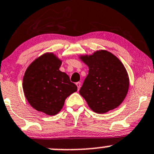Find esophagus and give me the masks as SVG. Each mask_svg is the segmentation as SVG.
<instances>
[{"mask_svg":"<svg viewBox=\"0 0 154 154\" xmlns=\"http://www.w3.org/2000/svg\"><path fill=\"white\" fill-rule=\"evenodd\" d=\"M76 85H77L78 90L80 89V87H81V83H80V82H77V83H76Z\"/></svg>","mask_w":154,"mask_h":154,"instance_id":"1","label":"esophagus"}]
</instances>
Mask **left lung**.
Here are the masks:
<instances>
[{
    "mask_svg": "<svg viewBox=\"0 0 154 154\" xmlns=\"http://www.w3.org/2000/svg\"><path fill=\"white\" fill-rule=\"evenodd\" d=\"M80 59L89 68L80 90L89 108L98 114L117 108L125 100L130 85L122 62L105 50L80 55Z\"/></svg>",
    "mask_w": 154,
    "mask_h": 154,
    "instance_id": "8db88e82",
    "label": "left lung"
}]
</instances>
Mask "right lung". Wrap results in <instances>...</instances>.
I'll return each mask as SVG.
<instances>
[{"instance_id":"right-lung-1","label":"right lung","mask_w":154,"mask_h":154,"mask_svg":"<svg viewBox=\"0 0 154 154\" xmlns=\"http://www.w3.org/2000/svg\"><path fill=\"white\" fill-rule=\"evenodd\" d=\"M62 60L53 53H46L28 66L23 78V90L28 103L37 111L55 116L66 99L77 87L67 74L60 71Z\"/></svg>"}]
</instances>
